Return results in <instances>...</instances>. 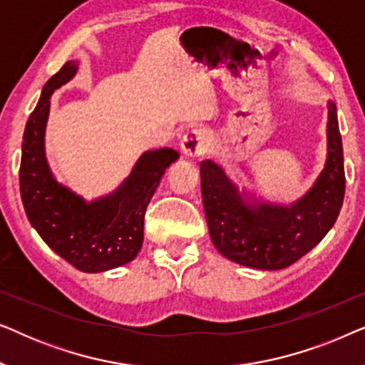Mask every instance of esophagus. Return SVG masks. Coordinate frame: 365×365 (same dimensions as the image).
<instances>
[{
  "label": "esophagus",
  "instance_id": "obj_1",
  "mask_svg": "<svg viewBox=\"0 0 365 365\" xmlns=\"http://www.w3.org/2000/svg\"><path fill=\"white\" fill-rule=\"evenodd\" d=\"M209 144H211V138H209L207 131L204 129H192L187 131L186 136L182 138V151L189 158H199L207 153Z\"/></svg>",
  "mask_w": 365,
  "mask_h": 365
}]
</instances>
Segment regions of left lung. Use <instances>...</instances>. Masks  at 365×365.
<instances>
[{"mask_svg": "<svg viewBox=\"0 0 365 365\" xmlns=\"http://www.w3.org/2000/svg\"><path fill=\"white\" fill-rule=\"evenodd\" d=\"M327 163L314 187L292 206H249L212 161L201 163V192L209 234L222 256L242 266L276 271L299 261L331 231L346 192L342 138L329 103Z\"/></svg>", "mask_w": 365, "mask_h": 365, "instance_id": "8db88e82", "label": "left lung"}]
</instances>
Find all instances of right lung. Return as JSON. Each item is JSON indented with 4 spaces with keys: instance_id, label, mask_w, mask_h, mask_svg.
<instances>
[{
    "instance_id": "1",
    "label": "right lung",
    "mask_w": 365,
    "mask_h": 365,
    "mask_svg": "<svg viewBox=\"0 0 365 365\" xmlns=\"http://www.w3.org/2000/svg\"><path fill=\"white\" fill-rule=\"evenodd\" d=\"M76 69V63L68 61L48 79L28 119L19 191L29 222L54 252L79 271L103 272L133 261L141 251L146 207L179 154L169 148L144 153L116 192L89 204L58 184L44 156V128L49 98Z\"/></svg>"
}]
</instances>
